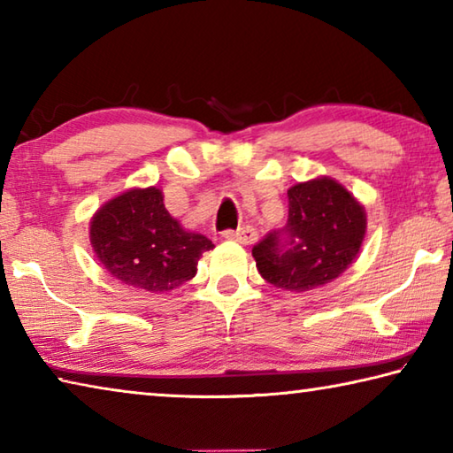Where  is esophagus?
I'll return each instance as SVG.
<instances>
[{"label": "esophagus", "instance_id": "1", "mask_svg": "<svg viewBox=\"0 0 453 453\" xmlns=\"http://www.w3.org/2000/svg\"><path fill=\"white\" fill-rule=\"evenodd\" d=\"M224 237H226V240H232V242L248 245V243H254L257 240V229L251 227V226H243L240 229H235V232L227 229V232H224Z\"/></svg>", "mask_w": 453, "mask_h": 453}]
</instances>
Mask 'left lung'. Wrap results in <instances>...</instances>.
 <instances>
[{"label": "left lung", "instance_id": "1", "mask_svg": "<svg viewBox=\"0 0 453 453\" xmlns=\"http://www.w3.org/2000/svg\"><path fill=\"white\" fill-rule=\"evenodd\" d=\"M288 199V226L254 245L251 256L267 283L300 294L334 281L354 264L367 218L364 205L327 175L297 181Z\"/></svg>", "mask_w": 453, "mask_h": 453}]
</instances>
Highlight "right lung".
<instances>
[{
	"instance_id": "right-lung-1",
	"label": "right lung",
	"mask_w": 453,
	"mask_h": 453,
	"mask_svg": "<svg viewBox=\"0 0 453 453\" xmlns=\"http://www.w3.org/2000/svg\"><path fill=\"white\" fill-rule=\"evenodd\" d=\"M89 242L111 278L150 294L194 278L199 257L213 250L211 240L170 216L156 186L132 188L105 202L89 221Z\"/></svg>"
}]
</instances>
